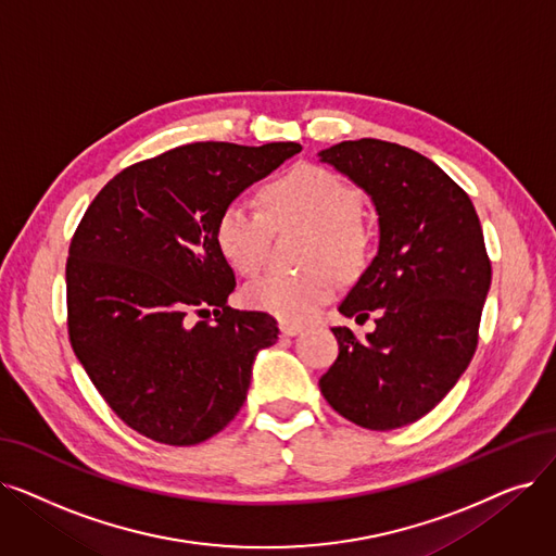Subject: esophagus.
<instances>
[{"instance_id":"1","label":"esophagus","mask_w":556,"mask_h":556,"mask_svg":"<svg viewBox=\"0 0 556 556\" xmlns=\"http://www.w3.org/2000/svg\"><path fill=\"white\" fill-rule=\"evenodd\" d=\"M279 329H281V336H298L302 331V325L298 323H279Z\"/></svg>"}]
</instances>
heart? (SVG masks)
<instances>
[{"label": "heart", "mask_w": 556, "mask_h": 556, "mask_svg": "<svg viewBox=\"0 0 556 556\" xmlns=\"http://www.w3.org/2000/svg\"><path fill=\"white\" fill-rule=\"evenodd\" d=\"M261 208L233 200L215 223V243L223 258L240 275H256L268 256L274 227L298 225L311 229L306 265L300 275L268 273L243 288V302L286 323H302L336 291V270H354L366 250L358 225L361 200L341 177L318 165H298L263 190ZM330 264L327 266L326 263Z\"/></svg>", "instance_id": "heart-1"}]
</instances>
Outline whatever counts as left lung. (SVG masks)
Instances as JSON below:
<instances>
[{
  "instance_id": "obj_1",
  "label": "left lung",
  "mask_w": 556,
  "mask_h": 556,
  "mask_svg": "<svg viewBox=\"0 0 556 556\" xmlns=\"http://www.w3.org/2000/svg\"><path fill=\"white\" fill-rule=\"evenodd\" d=\"M354 181L379 215L377 256L338 306L366 320L364 341L333 327L338 358L320 377L333 412L386 431L429 414L477 350L491 261L470 198L427 156L377 138L318 152Z\"/></svg>"
}]
</instances>
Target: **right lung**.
I'll return each instance as SVG.
<instances>
[{
	"label": "right lung",
	"instance_id": "add662e5",
	"mask_svg": "<svg viewBox=\"0 0 556 556\" xmlns=\"http://www.w3.org/2000/svg\"><path fill=\"white\" fill-rule=\"evenodd\" d=\"M298 152V142L181 144L115 175L84 213L65 265L70 343L142 437L198 445L243 406L254 358L279 327L227 306L236 277L215 223Z\"/></svg>",
	"mask_w": 556,
	"mask_h": 556
}]
</instances>
